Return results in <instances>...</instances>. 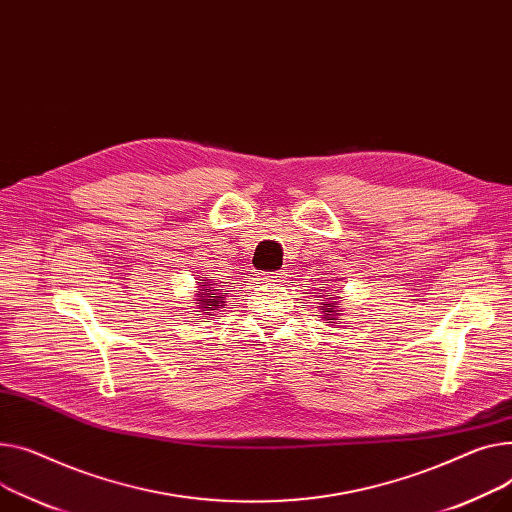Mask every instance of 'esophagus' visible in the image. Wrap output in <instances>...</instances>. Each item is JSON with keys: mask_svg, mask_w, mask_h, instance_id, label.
<instances>
[{"mask_svg": "<svg viewBox=\"0 0 512 512\" xmlns=\"http://www.w3.org/2000/svg\"><path fill=\"white\" fill-rule=\"evenodd\" d=\"M267 278H269V280H274V282H284V278H286V271H276V274H269Z\"/></svg>", "mask_w": 512, "mask_h": 512, "instance_id": "esophagus-1", "label": "esophagus"}]
</instances>
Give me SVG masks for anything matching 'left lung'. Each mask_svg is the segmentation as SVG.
I'll list each match as a JSON object with an SVG mask.
<instances>
[{"instance_id":"8db88e82","label":"left lung","mask_w":512,"mask_h":512,"mask_svg":"<svg viewBox=\"0 0 512 512\" xmlns=\"http://www.w3.org/2000/svg\"><path fill=\"white\" fill-rule=\"evenodd\" d=\"M333 306H335V300H331L327 306H323V309H321V313H323V319H327L329 323H333L335 315H339V313L333 309Z\"/></svg>"}]
</instances>
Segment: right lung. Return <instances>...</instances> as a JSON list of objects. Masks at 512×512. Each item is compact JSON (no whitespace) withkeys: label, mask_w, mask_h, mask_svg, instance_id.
<instances>
[{"label":"right lung","mask_w":512,"mask_h":512,"mask_svg":"<svg viewBox=\"0 0 512 512\" xmlns=\"http://www.w3.org/2000/svg\"><path fill=\"white\" fill-rule=\"evenodd\" d=\"M201 286V292H199V298H197V306L203 311H220V309H226L224 306V294L222 292H216V284L210 282V280H201L197 282ZM228 292V290H226ZM220 293V297H216L215 294Z\"/></svg>","instance_id":"right-lung-1"}]
</instances>
